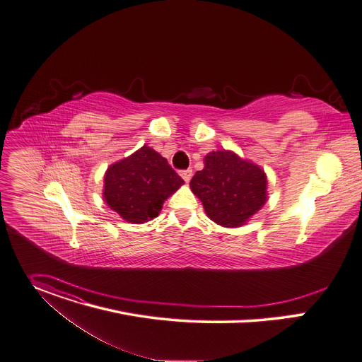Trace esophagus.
I'll return each mask as SVG.
<instances>
[{
	"label": "esophagus",
	"instance_id": "esophagus-1",
	"mask_svg": "<svg viewBox=\"0 0 362 362\" xmlns=\"http://www.w3.org/2000/svg\"><path fill=\"white\" fill-rule=\"evenodd\" d=\"M192 175H193V172H192V169H186V170H182L180 172V176L183 177V180L187 183V182H190V179H192Z\"/></svg>",
	"mask_w": 362,
	"mask_h": 362
}]
</instances>
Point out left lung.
<instances>
[{"mask_svg": "<svg viewBox=\"0 0 362 362\" xmlns=\"http://www.w3.org/2000/svg\"><path fill=\"white\" fill-rule=\"evenodd\" d=\"M204 164L192 177L190 189L218 225L241 226L266 204L267 176L255 163L219 150L206 154Z\"/></svg>", "mask_w": 362, "mask_h": 362, "instance_id": "left-lung-1", "label": "left lung"}]
</instances>
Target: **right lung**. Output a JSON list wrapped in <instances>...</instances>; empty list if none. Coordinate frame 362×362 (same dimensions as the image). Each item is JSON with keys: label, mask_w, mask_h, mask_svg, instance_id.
Returning a JSON list of instances; mask_svg holds the SVG:
<instances>
[{"label": "right lung", "mask_w": 362, "mask_h": 362, "mask_svg": "<svg viewBox=\"0 0 362 362\" xmlns=\"http://www.w3.org/2000/svg\"><path fill=\"white\" fill-rule=\"evenodd\" d=\"M183 179L168 160L148 146L108 168L104 177V199L122 219L143 223L156 218Z\"/></svg>", "instance_id": "1"}]
</instances>
